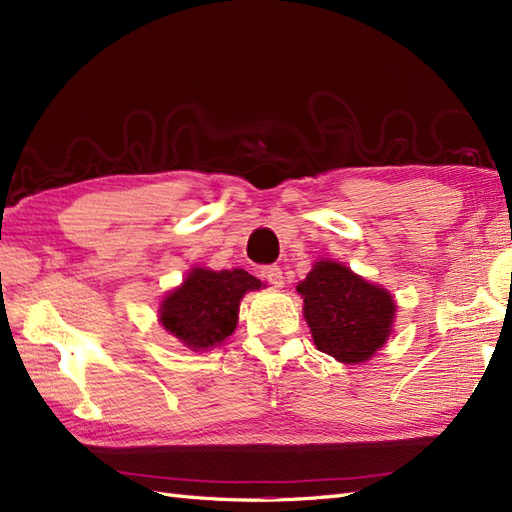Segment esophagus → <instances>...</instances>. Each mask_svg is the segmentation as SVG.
Here are the masks:
<instances>
[{"label": "esophagus", "mask_w": 512, "mask_h": 512, "mask_svg": "<svg viewBox=\"0 0 512 512\" xmlns=\"http://www.w3.org/2000/svg\"><path fill=\"white\" fill-rule=\"evenodd\" d=\"M260 275H262V280L269 282V284H271V286H275V288L284 286V273H282V269H280V267H275V265L262 267Z\"/></svg>", "instance_id": "obj_1"}]
</instances>
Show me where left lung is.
<instances>
[{
	"instance_id": "1",
	"label": "left lung",
	"mask_w": 512,
	"mask_h": 512,
	"mask_svg": "<svg viewBox=\"0 0 512 512\" xmlns=\"http://www.w3.org/2000/svg\"><path fill=\"white\" fill-rule=\"evenodd\" d=\"M297 290L316 348L339 363H363L389 339L393 297L339 262H316Z\"/></svg>"
}]
</instances>
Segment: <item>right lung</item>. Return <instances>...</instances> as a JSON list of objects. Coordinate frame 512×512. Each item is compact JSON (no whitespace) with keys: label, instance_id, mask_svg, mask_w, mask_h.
<instances>
[{"label":"right lung","instance_id":"1","mask_svg":"<svg viewBox=\"0 0 512 512\" xmlns=\"http://www.w3.org/2000/svg\"><path fill=\"white\" fill-rule=\"evenodd\" d=\"M258 288L260 280L243 269H194L162 301L160 322L192 350L213 348L235 331L243 294Z\"/></svg>","mask_w":512,"mask_h":512}]
</instances>
